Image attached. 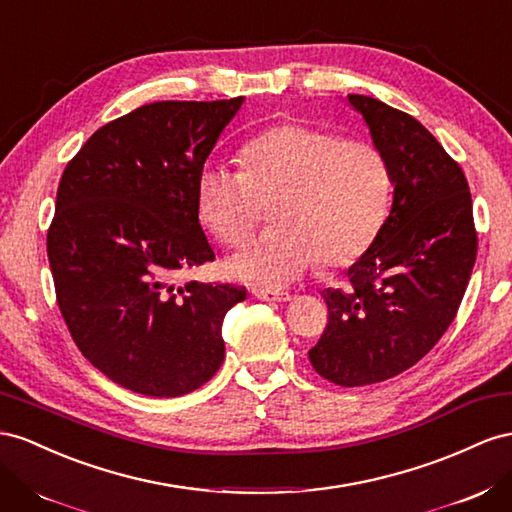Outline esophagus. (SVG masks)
Listing matches in <instances>:
<instances>
[{
	"instance_id": "34e87169",
	"label": "esophagus",
	"mask_w": 512,
	"mask_h": 512,
	"mask_svg": "<svg viewBox=\"0 0 512 512\" xmlns=\"http://www.w3.org/2000/svg\"><path fill=\"white\" fill-rule=\"evenodd\" d=\"M254 297L260 301H290L288 293H275V290H265V288H254Z\"/></svg>"
}]
</instances>
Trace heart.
Here are the masks:
<instances>
[{"label":"heart","mask_w":512,"mask_h":512,"mask_svg":"<svg viewBox=\"0 0 512 512\" xmlns=\"http://www.w3.org/2000/svg\"><path fill=\"white\" fill-rule=\"evenodd\" d=\"M241 172L204 163L196 178L202 226L228 247L241 245L271 204L275 230L247 243L228 260L243 282L282 288L319 265L342 267L375 243L390 204V172L364 140L280 122L245 142Z\"/></svg>","instance_id":"b5f03b06"}]
</instances>
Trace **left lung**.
<instances>
[{
	"label": "left lung",
	"mask_w": 512,
	"mask_h": 512,
	"mask_svg": "<svg viewBox=\"0 0 512 512\" xmlns=\"http://www.w3.org/2000/svg\"><path fill=\"white\" fill-rule=\"evenodd\" d=\"M388 163L394 200L379 237L327 288L329 321L308 351L342 388L392 379L431 351L457 316L478 237L459 163L422 124L372 96L349 94Z\"/></svg>",
	"instance_id": "left-lung-1"
}]
</instances>
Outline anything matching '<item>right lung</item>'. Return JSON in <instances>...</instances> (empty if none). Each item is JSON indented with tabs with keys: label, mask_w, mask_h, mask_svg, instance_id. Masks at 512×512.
Wrapping results in <instances>:
<instances>
[{
	"label": "right lung",
	"mask_w": 512,
	"mask_h": 512,
	"mask_svg": "<svg viewBox=\"0 0 512 512\" xmlns=\"http://www.w3.org/2000/svg\"><path fill=\"white\" fill-rule=\"evenodd\" d=\"M243 96L157 101L107 122L68 161L47 232L55 297L88 362L131 392L183 396L224 362L245 286L187 282L215 258L196 178Z\"/></svg>",
	"instance_id": "add662e5"
}]
</instances>
